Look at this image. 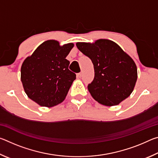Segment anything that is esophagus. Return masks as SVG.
Masks as SVG:
<instances>
[{"label":"esophagus","mask_w":158,"mask_h":158,"mask_svg":"<svg viewBox=\"0 0 158 158\" xmlns=\"http://www.w3.org/2000/svg\"><path fill=\"white\" fill-rule=\"evenodd\" d=\"M77 77H78V78H81V77H82V74L80 73H78V74H77Z\"/></svg>","instance_id":"34e87169"}]
</instances>
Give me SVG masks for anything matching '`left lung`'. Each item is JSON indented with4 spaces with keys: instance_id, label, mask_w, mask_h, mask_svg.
I'll return each instance as SVG.
<instances>
[{
    "instance_id": "1",
    "label": "left lung",
    "mask_w": 158,
    "mask_h": 158,
    "mask_svg": "<svg viewBox=\"0 0 158 158\" xmlns=\"http://www.w3.org/2000/svg\"><path fill=\"white\" fill-rule=\"evenodd\" d=\"M77 48L91 60L95 77L88 85L92 97L105 106H115L129 97L137 79V68L129 55L111 40L77 42Z\"/></svg>"
}]
</instances>
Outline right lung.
I'll return each mask as SVG.
<instances>
[{
  "label": "right lung",
  "instance_id": "add662e5",
  "mask_svg": "<svg viewBox=\"0 0 158 158\" xmlns=\"http://www.w3.org/2000/svg\"><path fill=\"white\" fill-rule=\"evenodd\" d=\"M73 47V43L60 46L56 40L45 41L23 61L21 68L23 89L39 105L52 107L65 100L76 79L65 58Z\"/></svg>",
  "mask_w": 158,
  "mask_h": 158
}]
</instances>
